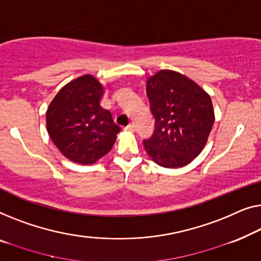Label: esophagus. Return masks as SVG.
I'll use <instances>...</instances> for the list:
<instances>
[{"label":"esophagus","instance_id":"esophagus-1","mask_svg":"<svg viewBox=\"0 0 261 261\" xmlns=\"http://www.w3.org/2000/svg\"><path fill=\"white\" fill-rule=\"evenodd\" d=\"M136 126L135 124H129L126 127H124V131H129V132H135Z\"/></svg>","mask_w":261,"mask_h":261}]
</instances>
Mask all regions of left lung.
I'll return each mask as SVG.
<instances>
[{"mask_svg":"<svg viewBox=\"0 0 261 261\" xmlns=\"http://www.w3.org/2000/svg\"><path fill=\"white\" fill-rule=\"evenodd\" d=\"M146 94L155 130L144 139L153 162L181 168L200 155L214 124L209 94L192 79L175 71L157 72L146 80Z\"/></svg>","mask_w":261,"mask_h":261,"instance_id":"left-lung-1","label":"left lung"}]
</instances>
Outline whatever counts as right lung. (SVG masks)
<instances>
[{"instance_id": "obj_1", "label": "right lung", "mask_w": 261, "mask_h": 261, "mask_svg": "<svg viewBox=\"0 0 261 261\" xmlns=\"http://www.w3.org/2000/svg\"><path fill=\"white\" fill-rule=\"evenodd\" d=\"M102 93L101 84L85 74L62 87L47 109L49 137L73 162L93 164L115 144L120 127L99 104Z\"/></svg>"}]
</instances>
